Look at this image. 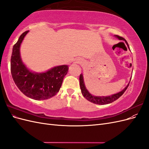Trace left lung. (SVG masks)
Segmentation results:
<instances>
[{"label": "left lung", "mask_w": 149, "mask_h": 149, "mask_svg": "<svg viewBox=\"0 0 149 149\" xmlns=\"http://www.w3.org/2000/svg\"><path fill=\"white\" fill-rule=\"evenodd\" d=\"M115 37L118 38L119 40H124V41L125 42L126 45H127V47L129 49V50H130L129 46L128 45V43L124 38L119 37V36H118V35H115ZM130 80H131V78H130L129 82L128 84L126 86L125 88H124V89H123L122 91H120V92H119L118 93L112 94V95H110V96H94V95H93V94H91L88 91V90L86 89V87L84 81L83 74L81 73L79 76L80 88H81V93L83 95V96L88 101H90L91 102L96 104H101V105H104V104H110V103L114 102V101L118 100V98H119L124 94V93L125 91V90L127 89Z\"/></svg>", "instance_id": "left-lung-1"}]
</instances>
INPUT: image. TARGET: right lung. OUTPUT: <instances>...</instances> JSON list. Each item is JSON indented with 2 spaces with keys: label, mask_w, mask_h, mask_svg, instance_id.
<instances>
[{
  "label": "right lung",
  "mask_w": 149,
  "mask_h": 149,
  "mask_svg": "<svg viewBox=\"0 0 149 149\" xmlns=\"http://www.w3.org/2000/svg\"><path fill=\"white\" fill-rule=\"evenodd\" d=\"M29 31L22 33L13 47L10 60L12 76L18 88L26 96L38 101L47 100L60 91L69 68L66 65L57 66L42 73L29 70L22 61L20 51L21 43Z\"/></svg>",
  "instance_id": "right-lung-1"
}]
</instances>
